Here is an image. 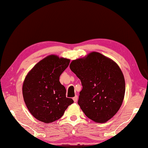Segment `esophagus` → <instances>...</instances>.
<instances>
[{
  "label": "esophagus",
  "mask_w": 148,
  "mask_h": 148,
  "mask_svg": "<svg viewBox=\"0 0 148 148\" xmlns=\"http://www.w3.org/2000/svg\"><path fill=\"white\" fill-rule=\"evenodd\" d=\"M77 98H78L77 95H76V96H75L74 97H73V100H74V101L75 103L77 102Z\"/></svg>",
  "instance_id": "esophagus-1"
}]
</instances>
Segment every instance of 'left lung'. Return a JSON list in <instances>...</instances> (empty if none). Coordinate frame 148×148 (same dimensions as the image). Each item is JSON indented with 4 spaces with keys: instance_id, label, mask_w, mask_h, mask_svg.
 Returning <instances> with one entry per match:
<instances>
[{
    "instance_id": "left-lung-1",
    "label": "left lung",
    "mask_w": 148,
    "mask_h": 148,
    "mask_svg": "<svg viewBox=\"0 0 148 148\" xmlns=\"http://www.w3.org/2000/svg\"><path fill=\"white\" fill-rule=\"evenodd\" d=\"M71 70L82 82L78 105L92 121L104 123L117 114L125 94V80L114 61L97 52L72 60Z\"/></svg>"
}]
</instances>
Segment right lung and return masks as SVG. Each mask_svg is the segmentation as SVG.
Masks as SVG:
<instances>
[{"instance_id":"add662e5","label":"right lung","mask_w":148,"mask_h":148,"mask_svg":"<svg viewBox=\"0 0 148 148\" xmlns=\"http://www.w3.org/2000/svg\"><path fill=\"white\" fill-rule=\"evenodd\" d=\"M70 60L54 54L45 57L28 72L23 83L22 94L28 110L41 122L50 123L62 117L74 103L66 97V89L60 76Z\"/></svg>"}]
</instances>
